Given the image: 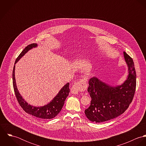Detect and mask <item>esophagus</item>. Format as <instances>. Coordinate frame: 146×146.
Returning a JSON list of instances; mask_svg holds the SVG:
<instances>
[{
    "mask_svg": "<svg viewBox=\"0 0 146 146\" xmlns=\"http://www.w3.org/2000/svg\"><path fill=\"white\" fill-rule=\"evenodd\" d=\"M86 83L83 80L74 83L71 89V92L74 94H78L79 92L84 90L86 88Z\"/></svg>",
    "mask_w": 146,
    "mask_h": 146,
    "instance_id": "obj_1",
    "label": "esophagus"
}]
</instances>
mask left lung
I'll use <instances>...</instances> for the list:
<instances>
[{
  "label": "left lung",
  "mask_w": 146,
  "mask_h": 146,
  "mask_svg": "<svg viewBox=\"0 0 146 146\" xmlns=\"http://www.w3.org/2000/svg\"><path fill=\"white\" fill-rule=\"evenodd\" d=\"M124 56L129 71L124 83L112 86L96 77L89 80L88 92L92 100L85 114L90 121L102 123L116 118L131 103L136 88V72L133 59L125 52Z\"/></svg>",
  "instance_id": "obj_1"
}]
</instances>
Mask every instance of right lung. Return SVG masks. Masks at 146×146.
Segmentation results:
<instances>
[{
	"mask_svg": "<svg viewBox=\"0 0 146 146\" xmlns=\"http://www.w3.org/2000/svg\"><path fill=\"white\" fill-rule=\"evenodd\" d=\"M38 45L36 43L31 44L27 45L22 51L19 57L17 58L15 63V66L13 67L12 73L13 85L15 95L18 101V102L21 106V107L23 108V110L26 113L42 119H51L55 117L61 112L64 101L66 98L68 97L70 92L69 83H67L66 84H65L60 90L57 96L49 104L42 107H35L28 104L27 102H26L24 100V99L22 98L17 89L16 83L15 75V64L17 62L20 60L21 57H23L29 50L33 48L36 47Z\"/></svg>",
	"mask_w": 146,
	"mask_h": 146,
	"instance_id": "add662e5",
	"label": "right lung"
}]
</instances>
